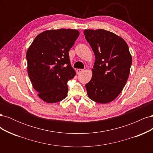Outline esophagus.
<instances>
[{"label":"esophagus","instance_id":"1","mask_svg":"<svg viewBox=\"0 0 153 153\" xmlns=\"http://www.w3.org/2000/svg\"><path fill=\"white\" fill-rule=\"evenodd\" d=\"M83 71H84V69H76L77 74H80V73H81Z\"/></svg>","mask_w":153,"mask_h":153}]
</instances>
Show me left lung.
I'll use <instances>...</instances> for the list:
<instances>
[{"label": "left lung", "mask_w": 153, "mask_h": 153, "mask_svg": "<svg viewBox=\"0 0 153 153\" xmlns=\"http://www.w3.org/2000/svg\"><path fill=\"white\" fill-rule=\"evenodd\" d=\"M95 55L91 80L85 85L92 101L108 103L121 93L129 75L132 57L121 37L104 29L84 30Z\"/></svg>", "instance_id": "left-lung-1"}]
</instances>
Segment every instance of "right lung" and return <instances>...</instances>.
Returning <instances> with one entry per match:
<instances>
[{
  "label": "right lung",
  "instance_id": "add662e5",
  "mask_svg": "<svg viewBox=\"0 0 153 153\" xmlns=\"http://www.w3.org/2000/svg\"><path fill=\"white\" fill-rule=\"evenodd\" d=\"M78 36L76 29L45 30L36 37L27 51L30 80L46 103H57L67 96V82L76 75L68 52Z\"/></svg>",
  "mask_w": 153,
  "mask_h": 153
}]
</instances>
